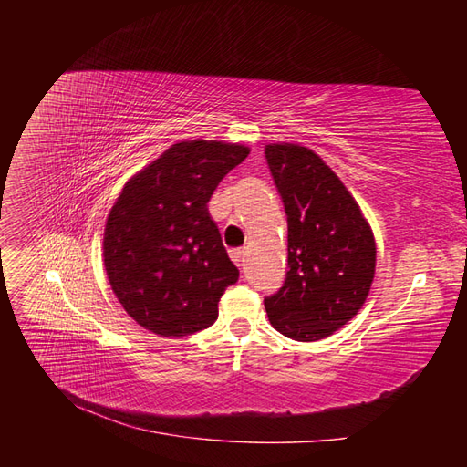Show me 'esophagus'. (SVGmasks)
<instances>
[{
    "mask_svg": "<svg viewBox=\"0 0 467 467\" xmlns=\"http://www.w3.org/2000/svg\"><path fill=\"white\" fill-rule=\"evenodd\" d=\"M230 257L237 266H244V259H245V249H230Z\"/></svg>",
    "mask_w": 467,
    "mask_h": 467,
    "instance_id": "esophagus-1",
    "label": "esophagus"
}]
</instances>
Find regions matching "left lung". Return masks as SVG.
Returning <instances> with one entry per match:
<instances>
[{
  "mask_svg": "<svg viewBox=\"0 0 467 467\" xmlns=\"http://www.w3.org/2000/svg\"><path fill=\"white\" fill-rule=\"evenodd\" d=\"M288 220V273L265 298L273 327L294 341H319L357 316L370 292L376 244L368 222L312 150L265 148Z\"/></svg>",
  "mask_w": 467,
  "mask_h": 467,
  "instance_id": "1",
  "label": "left lung"
}]
</instances>
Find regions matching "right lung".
Returning <instances> with one entry per match:
<instances>
[{
	"instance_id": "right-lung-1",
	"label": "right lung",
	"mask_w": 467,
	"mask_h": 467,
	"mask_svg": "<svg viewBox=\"0 0 467 467\" xmlns=\"http://www.w3.org/2000/svg\"><path fill=\"white\" fill-rule=\"evenodd\" d=\"M249 148L192 140L169 148L126 182L103 242L112 292L138 325L185 337L218 319V302L239 278L208 201Z\"/></svg>"
}]
</instances>
